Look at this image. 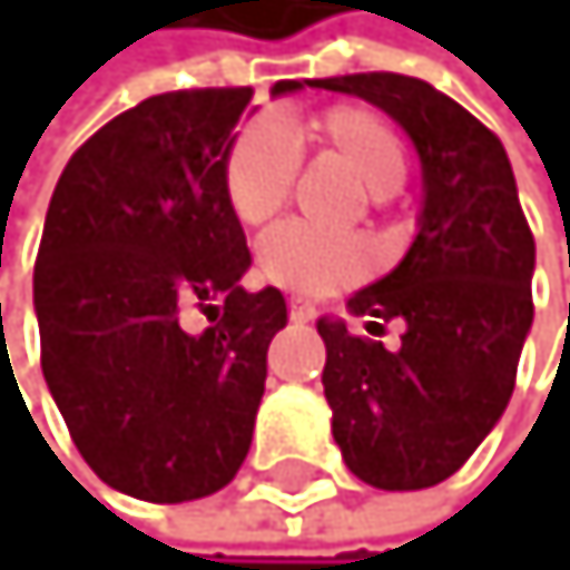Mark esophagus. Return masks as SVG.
Instances as JSON below:
<instances>
[{
  "instance_id": "obj_1",
  "label": "esophagus",
  "mask_w": 570,
  "mask_h": 570,
  "mask_svg": "<svg viewBox=\"0 0 570 570\" xmlns=\"http://www.w3.org/2000/svg\"><path fill=\"white\" fill-rule=\"evenodd\" d=\"M288 314H292V321L306 324V321H314V317H317V306L309 303V299H299V296H292V303H288Z\"/></svg>"
}]
</instances>
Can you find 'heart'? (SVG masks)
Returning <instances> with one entry per match:
<instances>
[{"label":"heart","instance_id":"heart-1","mask_svg":"<svg viewBox=\"0 0 570 570\" xmlns=\"http://www.w3.org/2000/svg\"><path fill=\"white\" fill-rule=\"evenodd\" d=\"M314 135L346 164L374 199L392 196L406 178V146L392 124L364 102H335L314 120ZM299 174V138L278 114L249 120L224 167L228 203L242 224H264L282 210ZM264 278L296 296L364 282L379 267V249L364 235H321L303 224H278L256 249Z\"/></svg>","mask_w":570,"mask_h":570}]
</instances>
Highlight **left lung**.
Masks as SVG:
<instances>
[{
    "label": "left lung",
    "instance_id": "1",
    "mask_svg": "<svg viewBox=\"0 0 570 570\" xmlns=\"http://www.w3.org/2000/svg\"><path fill=\"white\" fill-rule=\"evenodd\" d=\"M385 110L414 138L424 170L417 238L400 267L350 299L374 338L317 321L328 346L324 396L346 468L374 489L446 482L507 410L532 328L535 238L503 141L464 106L406 73L324 78ZM407 324L400 351L377 342Z\"/></svg>",
    "mask_w": 570,
    "mask_h": 570
}]
</instances>
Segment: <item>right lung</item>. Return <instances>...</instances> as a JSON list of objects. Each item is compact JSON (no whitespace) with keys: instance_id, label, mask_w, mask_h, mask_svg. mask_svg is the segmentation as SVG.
I'll list each match as a JSON object with an SVG mask.
<instances>
[{"instance_id":"obj_1","label":"right lung","mask_w":570,"mask_h":570,"mask_svg":"<svg viewBox=\"0 0 570 570\" xmlns=\"http://www.w3.org/2000/svg\"><path fill=\"white\" fill-rule=\"evenodd\" d=\"M249 99L181 88L124 110L70 156L46 214L41 374L85 464L135 500L185 503L235 479L288 324L278 288L238 285L249 249L224 167ZM185 308L212 328L188 333Z\"/></svg>"}]
</instances>
